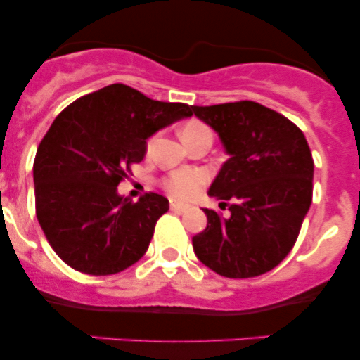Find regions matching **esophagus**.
Masks as SVG:
<instances>
[{
	"instance_id": "34e87169",
	"label": "esophagus",
	"mask_w": 360,
	"mask_h": 360,
	"mask_svg": "<svg viewBox=\"0 0 360 360\" xmlns=\"http://www.w3.org/2000/svg\"><path fill=\"white\" fill-rule=\"evenodd\" d=\"M171 208L172 210H177V212H184V210H189L191 208V205L189 203H184V201H171Z\"/></svg>"
}]
</instances>
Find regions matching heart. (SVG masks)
<instances>
[{
    "mask_svg": "<svg viewBox=\"0 0 360 360\" xmlns=\"http://www.w3.org/2000/svg\"><path fill=\"white\" fill-rule=\"evenodd\" d=\"M205 135H210L212 137V131L210 128L205 125V123L198 122V120H191L183 127L181 130V139L183 142L191 139H198V137H205ZM155 139L148 140L147 147L152 148L154 146ZM205 183V176L201 172H194V171H183V172H174L167 177L166 181V188L176 196H193L194 193L200 189V186Z\"/></svg>",
    "mask_w": 360,
    "mask_h": 360,
    "instance_id": "b5f03b06",
    "label": "heart"
}]
</instances>
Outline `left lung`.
<instances>
[{
    "instance_id": "1",
    "label": "left lung",
    "mask_w": 360,
    "mask_h": 360,
    "mask_svg": "<svg viewBox=\"0 0 360 360\" xmlns=\"http://www.w3.org/2000/svg\"><path fill=\"white\" fill-rule=\"evenodd\" d=\"M212 127L229 159L208 194L229 218L203 208L208 225L193 237L196 257L232 279L255 278L291 252L313 196V157L303 131L254 101L191 106Z\"/></svg>"
}]
</instances>
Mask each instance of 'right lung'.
Wrapping results in <instances>:
<instances>
[{
    "instance_id": "add662e5",
    "label": "right lung",
    "mask_w": 360,
    "mask_h": 360,
    "mask_svg": "<svg viewBox=\"0 0 360 360\" xmlns=\"http://www.w3.org/2000/svg\"><path fill=\"white\" fill-rule=\"evenodd\" d=\"M193 115L125 84L86 94L53 120L34 162L37 218L56 254L91 276L125 271L143 257L169 201L148 193L137 203L117 186L147 154V140Z\"/></svg>"
}]
</instances>
